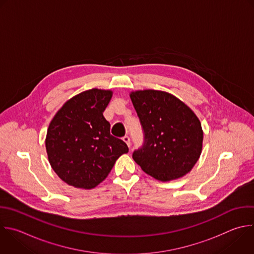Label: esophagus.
<instances>
[{
	"instance_id": "1",
	"label": "esophagus",
	"mask_w": 254,
	"mask_h": 254,
	"mask_svg": "<svg viewBox=\"0 0 254 254\" xmlns=\"http://www.w3.org/2000/svg\"><path fill=\"white\" fill-rule=\"evenodd\" d=\"M123 140L127 144L128 147H130V138H129V136H127V135L124 136V137H123Z\"/></svg>"
}]
</instances>
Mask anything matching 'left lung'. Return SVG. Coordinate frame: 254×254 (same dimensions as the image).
I'll return each mask as SVG.
<instances>
[{"label":"left lung","instance_id":"left-lung-1","mask_svg":"<svg viewBox=\"0 0 254 254\" xmlns=\"http://www.w3.org/2000/svg\"><path fill=\"white\" fill-rule=\"evenodd\" d=\"M143 131L132 153L141 170L161 182L179 179L198 160L203 132L194 113L175 96L145 90L130 94Z\"/></svg>","mask_w":254,"mask_h":254}]
</instances>
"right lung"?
I'll return each instance as SVG.
<instances>
[{
  "label": "right lung",
  "instance_id": "add662e5",
  "mask_svg": "<svg viewBox=\"0 0 254 254\" xmlns=\"http://www.w3.org/2000/svg\"><path fill=\"white\" fill-rule=\"evenodd\" d=\"M113 93L93 89L68 100L51 122L46 138L50 163L69 186L90 190L110 174L116 160L128 151L111 134L103 113Z\"/></svg>",
  "mask_w": 254,
  "mask_h": 254
}]
</instances>
